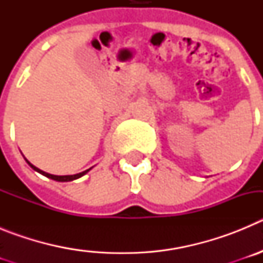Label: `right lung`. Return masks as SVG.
Here are the masks:
<instances>
[{"label":"right lung","mask_w":263,"mask_h":263,"mask_svg":"<svg viewBox=\"0 0 263 263\" xmlns=\"http://www.w3.org/2000/svg\"><path fill=\"white\" fill-rule=\"evenodd\" d=\"M27 163H29L30 166H31V168H34V170H35V171L41 173L42 175L47 176V178H50V179H53V180H58V182H71V180H75V179L81 178V176H83V175H85V174H87L88 171H89V170H90V168L89 170H85V171H83V173H80V174H76V175H62V176H59V175H51V174L45 173V171H42V170L36 168L35 166H32V164L30 163V162H27Z\"/></svg>","instance_id":"1"}]
</instances>
